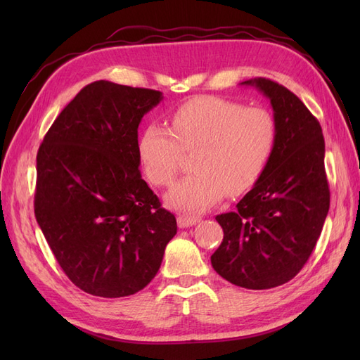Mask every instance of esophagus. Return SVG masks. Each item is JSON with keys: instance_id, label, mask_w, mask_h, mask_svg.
I'll list each match as a JSON object with an SVG mask.
<instances>
[{"instance_id": "obj_1", "label": "esophagus", "mask_w": 360, "mask_h": 360, "mask_svg": "<svg viewBox=\"0 0 360 360\" xmlns=\"http://www.w3.org/2000/svg\"><path fill=\"white\" fill-rule=\"evenodd\" d=\"M198 221H200L198 217H195V216H188V214H179V216H177V225H179L180 228L192 226V225L197 224Z\"/></svg>"}]
</instances>
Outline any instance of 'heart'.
<instances>
[{
  "label": "heart",
  "mask_w": 360,
  "mask_h": 360,
  "mask_svg": "<svg viewBox=\"0 0 360 360\" xmlns=\"http://www.w3.org/2000/svg\"><path fill=\"white\" fill-rule=\"evenodd\" d=\"M278 141L276 118L264 108L214 96L195 97L174 110L168 129L148 124L136 144L146 177L155 186H171L183 153H192L189 176L167 193V204L198 213L224 193L238 195L263 176Z\"/></svg>",
  "instance_id": "b5f03b06"
}]
</instances>
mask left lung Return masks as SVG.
I'll use <instances>...</instances> for the list:
<instances>
[{"label": "left lung", "mask_w": 360, "mask_h": 360, "mask_svg": "<svg viewBox=\"0 0 360 360\" xmlns=\"http://www.w3.org/2000/svg\"><path fill=\"white\" fill-rule=\"evenodd\" d=\"M270 99L278 141L263 176L237 209L216 216L224 240L212 266L237 287L285 284L307 264L329 212L324 138L319 120L284 85L266 78L242 82Z\"/></svg>", "instance_id": "left-lung-1"}]
</instances>
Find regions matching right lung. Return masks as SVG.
Returning a JSON list of instances; mask_svg holds the SVG:
<instances>
[{"instance_id": "right-lung-1", "label": "right lung", "mask_w": 360, "mask_h": 360, "mask_svg": "<svg viewBox=\"0 0 360 360\" xmlns=\"http://www.w3.org/2000/svg\"><path fill=\"white\" fill-rule=\"evenodd\" d=\"M162 93L96 81L75 96L37 151L34 214L82 291L124 297L150 284L176 216L141 177L138 126Z\"/></svg>"}]
</instances>
